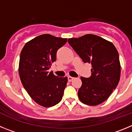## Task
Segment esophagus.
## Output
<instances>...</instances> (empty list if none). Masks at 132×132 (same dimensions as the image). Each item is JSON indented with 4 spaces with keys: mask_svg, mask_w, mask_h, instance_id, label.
Here are the masks:
<instances>
[{
    "mask_svg": "<svg viewBox=\"0 0 132 132\" xmlns=\"http://www.w3.org/2000/svg\"><path fill=\"white\" fill-rule=\"evenodd\" d=\"M73 79V77H71V76L68 77V80L69 81V82H71V81Z\"/></svg>",
    "mask_w": 132,
    "mask_h": 132,
    "instance_id": "34e87169",
    "label": "esophagus"
}]
</instances>
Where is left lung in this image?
Returning a JSON list of instances; mask_svg holds the SVG:
<instances>
[{"label":"left lung","instance_id":"left-lung-1","mask_svg":"<svg viewBox=\"0 0 132 132\" xmlns=\"http://www.w3.org/2000/svg\"><path fill=\"white\" fill-rule=\"evenodd\" d=\"M83 62L91 63V76L80 77L78 96L82 103L96 106L108 98L120 78V63L112 43L93 34L68 39Z\"/></svg>","mask_w":132,"mask_h":132}]
</instances>
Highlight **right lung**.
<instances>
[{"instance_id":"right-lung-1","label":"right lung","mask_w":132,"mask_h":132,"mask_svg":"<svg viewBox=\"0 0 132 132\" xmlns=\"http://www.w3.org/2000/svg\"><path fill=\"white\" fill-rule=\"evenodd\" d=\"M67 41L42 34L27 42L21 52L18 67L21 82L32 100L42 106L52 107L62 99L67 77H58L48 70L55 61L57 50Z\"/></svg>"}]
</instances>
